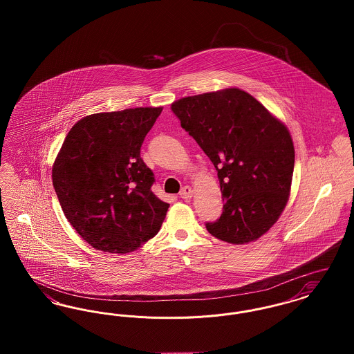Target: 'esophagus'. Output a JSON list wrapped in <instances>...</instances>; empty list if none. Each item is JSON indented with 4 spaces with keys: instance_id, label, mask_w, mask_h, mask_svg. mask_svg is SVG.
Segmentation results:
<instances>
[{
    "instance_id": "34e87169",
    "label": "esophagus",
    "mask_w": 354,
    "mask_h": 354,
    "mask_svg": "<svg viewBox=\"0 0 354 354\" xmlns=\"http://www.w3.org/2000/svg\"><path fill=\"white\" fill-rule=\"evenodd\" d=\"M179 195H180V198H182V199H185V201L191 199V198H192V189H191V187H188V185L183 187V188L180 189Z\"/></svg>"
}]
</instances>
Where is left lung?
<instances>
[{
    "mask_svg": "<svg viewBox=\"0 0 354 354\" xmlns=\"http://www.w3.org/2000/svg\"><path fill=\"white\" fill-rule=\"evenodd\" d=\"M171 110L218 171L223 214L207 231L231 244L264 235L290 192L295 147L286 124L236 87L185 97Z\"/></svg>",
    "mask_w": 354,
    "mask_h": 354,
    "instance_id": "left-lung-1",
    "label": "left lung"
}]
</instances>
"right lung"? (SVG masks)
<instances>
[{
	"label": "right lung",
	"mask_w": 354,
	"mask_h": 354,
	"mask_svg": "<svg viewBox=\"0 0 354 354\" xmlns=\"http://www.w3.org/2000/svg\"><path fill=\"white\" fill-rule=\"evenodd\" d=\"M163 107L98 113L78 120L53 165L62 211L91 247L133 252L156 235L169 203L151 191L155 179L140 147Z\"/></svg>",
	"instance_id": "obj_1"
}]
</instances>
